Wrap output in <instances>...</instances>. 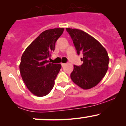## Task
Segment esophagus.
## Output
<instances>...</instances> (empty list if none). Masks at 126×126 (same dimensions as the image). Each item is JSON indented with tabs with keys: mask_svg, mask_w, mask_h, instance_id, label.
<instances>
[{
	"mask_svg": "<svg viewBox=\"0 0 126 126\" xmlns=\"http://www.w3.org/2000/svg\"><path fill=\"white\" fill-rule=\"evenodd\" d=\"M61 64H62V67H63V66H64V65H65V64H65V63H61Z\"/></svg>",
	"mask_w": 126,
	"mask_h": 126,
	"instance_id": "obj_1",
	"label": "esophagus"
}]
</instances>
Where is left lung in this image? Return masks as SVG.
Masks as SVG:
<instances>
[{"label": "left lung", "mask_w": 126, "mask_h": 126, "mask_svg": "<svg viewBox=\"0 0 126 126\" xmlns=\"http://www.w3.org/2000/svg\"><path fill=\"white\" fill-rule=\"evenodd\" d=\"M73 40L78 54L83 53V64L73 66L70 78L75 84L83 89L97 85L108 69L109 57L103 46L88 33L78 30L66 28Z\"/></svg>", "instance_id": "left-lung-1"}]
</instances>
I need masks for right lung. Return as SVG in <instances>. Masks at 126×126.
<instances>
[{"mask_svg":"<svg viewBox=\"0 0 126 126\" xmlns=\"http://www.w3.org/2000/svg\"><path fill=\"white\" fill-rule=\"evenodd\" d=\"M64 28L44 31L25 49L19 64L20 73L29 91L37 96L48 94L54 85L62 66L47 60L54 51L55 44Z\"/></svg>","mask_w":126,"mask_h":126,"instance_id":"obj_1","label":"right lung"}]
</instances>
